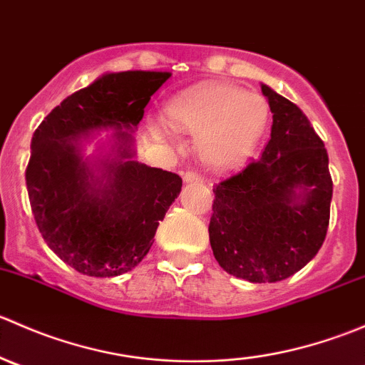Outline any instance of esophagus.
Masks as SVG:
<instances>
[{
    "label": "esophagus",
    "instance_id": "obj_1",
    "mask_svg": "<svg viewBox=\"0 0 365 365\" xmlns=\"http://www.w3.org/2000/svg\"><path fill=\"white\" fill-rule=\"evenodd\" d=\"M203 180H205L203 176L197 175V173H194V171H189V173H185V175H183V182H185V183H201Z\"/></svg>",
    "mask_w": 365,
    "mask_h": 365
}]
</instances>
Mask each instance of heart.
<instances>
[{
    "label": "heart",
    "instance_id": "1",
    "mask_svg": "<svg viewBox=\"0 0 365 365\" xmlns=\"http://www.w3.org/2000/svg\"><path fill=\"white\" fill-rule=\"evenodd\" d=\"M270 108L261 95L227 83H206L169 98L162 116L173 128L200 134L197 152L210 169L227 171L256 150Z\"/></svg>",
    "mask_w": 365,
    "mask_h": 365
}]
</instances>
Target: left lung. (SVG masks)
<instances>
[{"label": "left lung", "mask_w": 365, "mask_h": 365, "mask_svg": "<svg viewBox=\"0 0 365 365\" xmlns=\"http://www.w3.org/2000/svg\"><path fill=\"white\" fill-rule=\"evenodd\" d=\"M274 114L257 160L213 187L208 233L215 259L249 282L292 277L327 237L332 178L323 141L298 106L261 84Z\"/></svg>", "instance_id": "8db88e82"}]
</instances>
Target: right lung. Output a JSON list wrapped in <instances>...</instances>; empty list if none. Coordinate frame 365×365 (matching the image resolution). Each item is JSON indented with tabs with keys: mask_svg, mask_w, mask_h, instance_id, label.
I'll return each instance as SVG.
<instances>
[{
	"mask_svg": "<svg viewBox=\"0 0 365 365\" xmlns=\"http://www.w3.org/2000/svg\"><path fill=\"white\" fill-rule=\"evenodd\" d=\"M169 77L104 73L56 106L33 134L26 168L31 212L51 251L79 274L116 277L138 267L182 190L178 175L135 160L132 135ZM102 130H113L110 150L84 158L80 141Z\"/></svg>",
	"mask_w": 365,
	"mask_h": 365,
	"instance_id": "obj_1",
	"label": "right lung"
}]
</instances>
